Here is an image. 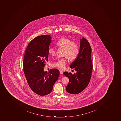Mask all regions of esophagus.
Masks as SVG:
<instances>
[{
	"label": "esophagus",
	"instance_id": "obj_1",
	"mask_svg": "<svg viewBox=\"0 0 121 121\" xmlns=\"http://www.w3.org/2000/svg\"><path fill=\"white\" fill-rule=\"evenodd\" d=\"M60 74H62H62H63V71H62V70H60Z\"/></svg>",
	"mask_w": 121,
	"mask_h": 121
}]
</instances>
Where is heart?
Listing matches in <instances>:
<instances>
[{"label": "heart", "mask_w": 121, "mask_h": 121, "mask_svg": "<svg viewBox=\"0 0 121 121\" xmlns=\"http://www.w3.org/2000/svg\"><path fill=\"white\" fill-rule=\"evenodd\" d=\"M58 47L64 49L63 56H65L64 58L58 59L52 64V66L58 67L59 69H65L67 63V58L70 60H74L77 57L79 53V46L75 42H72L70 39L67 38H61L57 43ZM48 54L51 56H55L56 51L54 48L48 49Z\"/></svg>", "instance_id": "b5f03b06"}]
</instances>
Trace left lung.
<instances>
[{"instance_id": "8db88e82", "label": "left lung", "mask_w": 121, "mask_h": 121, "mask_svg": "<svg viewBox=\"0 0 121 121\" xmlns=\"http://www.w3.org/2000/svg\"><path fill=\"white\" fill-rule=\"evenodd\" d=\"M91 53V48L87 40L84 38L80 39L78 55L70 65V68L76 70V73L72 74L65 72L63 73L69 78L66 90L69 94L80 93L89 83L93 69Z\"/></svg>"}]
</instances>
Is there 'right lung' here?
Masks as SVG:
<instances>
[{"instance_id":"add662e5","label":"right lung","mask_w":121,"mask_h":121,"mask_svg":"<svg viewBox=\"0 0 121 121\" xmlns=\"http://www.w3.org/2000/svg\"><path fill=\"white\" fill-rule=\"evenodd\" d=\"M50 35L36 37L28 44L24 57L23 70L30 89L39 95L50 94L59 75V70L50 69L44 71L48 61V49L51 42Z\"/></svg>"}]
</instances>
